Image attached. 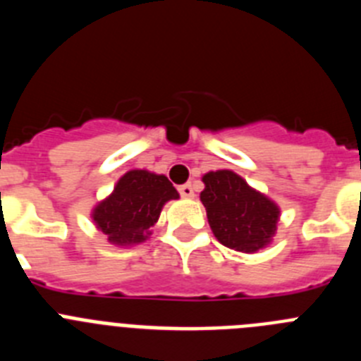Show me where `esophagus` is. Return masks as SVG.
I'll list each match as a JSON object with an SVG mask.
<instances>
[{
  "label": "esophagus",
  "mask_w": 361,
  "mask_h": 361,
  "mask_svg": "<svg viewBox=\"0 0 361 361\" xmlns=\"http://www.w3.org/2000/svg\"><path fill=\"white\" fill-rule=\"evenodd\" d=\"M178 193L184 197V199H193L195 197V190L191 184H183V186L178 188Z\"/></svg>",
  "instance_id": "34e87169"
}]
</instances>
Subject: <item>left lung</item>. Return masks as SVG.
Instances as JSON below:
<instances>
[{
	"label": "left lung",
	"instance_id": "left-lung-1",
	"mask_svg": "<svg viewBox=\"0 0 361 361\" xmlns=\"http://www.w3.org/2000/svg\"><path fill=\"white\" fill-rule=\"evenodd\" d=\"M202 183L200 202L220 244L240 253H257L273 242L280 220L275 200L231 170L208 171Z\"/></svg>",
	"mask_w": 361,
	"mask_h": 361
}]
</instances>
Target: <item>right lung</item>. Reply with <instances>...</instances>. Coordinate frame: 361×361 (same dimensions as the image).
Masks as SVG:
<instances>
[{"label": "right lung", "mask_w": 361, "mask_h": 361, "mask_svg": "<svg viewBox=\"0 0 361 361\" xmlns=\"http://www.w3.org/2000/svg\"><path fill=\"white\" fill-rule=\"evenodd\" d=\"M177 199L178 191L166 175L130 170L95 204L90 216L110 244L130 247L148 240L164 204Z\"/></svg>", "instance_id": "add662e5"}]
</instances>
